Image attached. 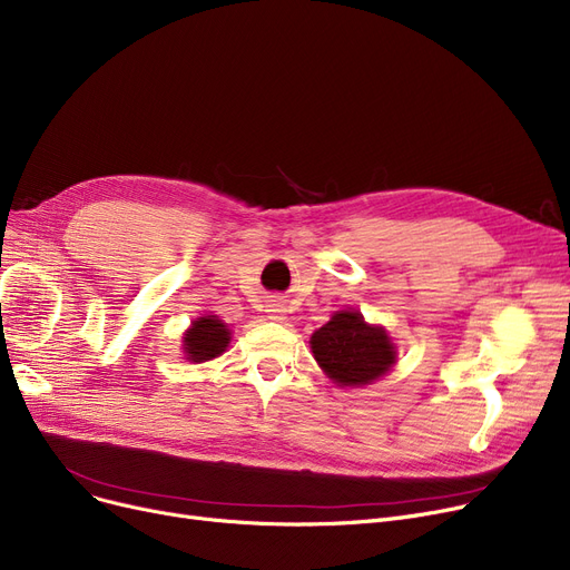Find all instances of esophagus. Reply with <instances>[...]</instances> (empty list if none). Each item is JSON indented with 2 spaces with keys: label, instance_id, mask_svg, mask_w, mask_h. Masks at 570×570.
I'll list each match as a JSON object with an SVG mask.
<instances>
[{
  "label": "esophagus",
  "instance_id": "obj_1",
  "mask_svg": "<svg viewBox=\"0 0 570 570\" xmlns=\"http://www.w3.org/2000/svg\"><path fill=\"white\" fill-rule=\"evenodd\" d=\"M269 314H273V318H284V307L282 305H273V307H269Z\"/></svg>",
  "mask_w": 570,
  "mask_h": 570
}]
</instances>
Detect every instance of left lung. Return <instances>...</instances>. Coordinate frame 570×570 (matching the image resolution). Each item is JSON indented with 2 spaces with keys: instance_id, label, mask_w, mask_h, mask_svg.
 <instances>
[{
  "instance_id": "left-lung-1",
  "label": "left lung",
  "mask_w": 570,
  "mask_h": 570,
  "mask_svg": "<svg viewBox=\"0 0 570 570\" xmlns=\"http://www.w3.org/2000/svg\"><path fill=\"white\" fill-rule=\"evenodd\" d=\"M312 353L318 367L337 385H367L391 372L397 361L385 327L370 325L361 312H337L312 335Z\"/></svg>"
}]
</instances>
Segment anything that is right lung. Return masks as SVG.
I'll return each mask as SVG.
<instances>
[{"label":"right lung","instance_id":"obj_1","mask_svg":"<svg viewBox=\"0 0 570 570\" xmlns=\"http://www.w3.org/2000/svg\"><path fill=\"white\" fill-rule=\"evenodd\" d=\"M230 344V331L217 316H200L183 337L185 357L189 363H205L222 355Z\"/></svg>","mask_w":570,"mask_h":570}]
</instances>
